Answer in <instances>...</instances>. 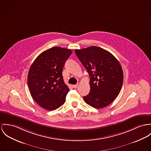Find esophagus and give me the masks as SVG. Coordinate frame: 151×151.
I'll use <instances>...</instances> for the list:
<instances>
[{
	"instance_id": "obj_1",
	"label": "esophagus",
	"mask_w": 151,
	"mask_h": 151,
	"mask_svg": "<svg viewBox=\"0 0 151 151\" xmlns=\"http://www.w3.org/2000/svg\"><path fill=\"white\" fill-rule=\"evenodd\" d=\"M78 86H79V84H76V85H73V86H72L73 88H78Z\"/></svg>"
}]
</instances>
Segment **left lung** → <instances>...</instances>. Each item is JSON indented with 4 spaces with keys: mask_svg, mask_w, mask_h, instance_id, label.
<instances>
[{
    "mask_svg": "<svg viewBox=\"0 0 151 151\" xmlns=\"http://www.w3.org/2000/svg\"><path fill=\"white\" fill-rule=\"evenodd\" d=\"M75 52L90 77V91L83 96L86 103L96 109L111 104L120 92L124 80L118 60L99 47L76 49Z\"/></svg>",
    "mask_w": 151,
    "mask_h": 151,
    "instance_id": "8db88e82",
    "label": "left lung"
}]
</instances>
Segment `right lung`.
Instances as JSON below:
<instances>
[{
  "mask_svg": "<svg viewBox=\"0 0 151 151\" xmlns=\"http://www.w3.org/2000/svg\"><path fill=\"white\" fill-rule=\"evenodd\" d=\"M70 49L53 47L35 59L28 73L27 84L35 102L47 110H55L65 103L70 91L62 74Z\"/></svg>",
  "mask_w": 151,
  "mask_h": 151,
  "instance_id": "obj_1",
  "label": "right lung"
}]
</instances>
